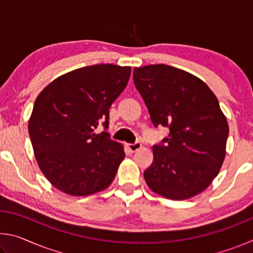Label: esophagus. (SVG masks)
Listing matches in <instances>:
<instances>
[{"label": "esophagus", "mask_w": 253, "mask_h": 253, "mask_svg": "<svg viewBox=\"0 0 253 253\" xmlns=\"http://www.w3.org/2000/svg\"><path fill=\"white\" fill-rule=\"evenodd\" d=\"M142 147V144L140 143H134V144H127V148L129 149L130 152H136L137 149Z\"/></svg>", "instance_id": "obj_1"}]
</instances>
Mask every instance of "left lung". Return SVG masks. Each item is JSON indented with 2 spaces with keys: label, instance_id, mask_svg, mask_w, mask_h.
Wrapping results in <instances>:
<instances>
[{
  "label": "left lung",
  "instance_id": "8db88e82",
  "mask_svg": "<svg viewBox=\"0 0 253 253\" xmlns=\"http://www.w3.org/2000/svg\"><path fill=\"white\" fill-rule=\"evenodd\" d=\"M132 78L153 125L169 129L153 146L154 161L144 172L147 185L172 200L201 193L225 156L229 126L217 98L198 77L168 65L134 68Z\"/></svg>",
  "mask_w": 253,
  "mask_h": 253
}]
</instances>
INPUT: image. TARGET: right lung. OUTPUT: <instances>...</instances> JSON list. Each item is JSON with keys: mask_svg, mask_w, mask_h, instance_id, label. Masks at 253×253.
<instances>
[{"mask_svg": "<svg viewBox=\"0 0 253 253\" xmlns=\"http://www.w3.org/2000/svg\"><path fill=\"white\" fill-rule=\"evenodd\" d=\"M130 71L111 63L79 68L38 96L29 135L41 172L58 190L84 196L114 181L125 152L106 129L110 106L125 89ZM100 123L105 131L96 134Z\"/></svg>", "mask_w": 253, "mask_h": 253, "instance_id": "obj_1", "label": "right lung"}]
</instances>
